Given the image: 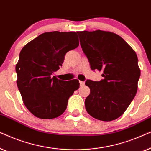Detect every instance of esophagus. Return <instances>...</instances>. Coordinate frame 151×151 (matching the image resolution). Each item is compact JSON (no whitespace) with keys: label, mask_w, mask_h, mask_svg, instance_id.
Instances as JSON below:
<instances>
[{"label":"esophagus","mask_w":151,"mask_h":151,"mask_svg":"<svg viewBox=\"0 0 151 151\" xmlns=\"http://www.w3.org/2000/svg\"><path fill=\"white\" fill-rule=\"evenodd\" d=\"M80 86H84V82H83V81H80Z\"/></svg>","instance_id":"esophagus-1"}]
</instances>
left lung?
Listing matches in <instances>:
<instances>
[{
    "mask_svg": "<svg viewBox=\"0 0 151 151\" xmlns=\"http://www.w3.org/2000/svg\"><path fill=\"white\" fill-rule=\"evenodd\" d=\"M91 69L102 71L104 79L87 80L89 96L85 108L91 116L109 122L120 117L135 98L140 76L135 51L116 34L106 31L77 32Z\"/></svg>",
    "mask_w": 151,
    "mask_h": 151,
    "instance_id": "left-lung-1",
    "label": "left lung"
}]
</instances>
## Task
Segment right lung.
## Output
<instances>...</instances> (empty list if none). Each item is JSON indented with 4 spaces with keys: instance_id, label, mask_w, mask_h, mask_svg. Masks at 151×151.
<instances>
[{
    "instance_id": "1",
    "label": "right lung",
    "mask_w": 151,
    "mask_h": 151,
    "mask_svg": "<svg viewBox=\"0 0 151 151\" xmlns=\"http://www.w3.org/2000/svg\"><path fill=\"white\" fill-rule=\"evenodd\" d=\"M79 46L77 32L43 33L22 49L16 65L17 86L27 109L40 119L60 116L68 100L79 88L78 80L63 81L52 73L60 69L65 55Z\"/></svg>"
}]
</instances>
